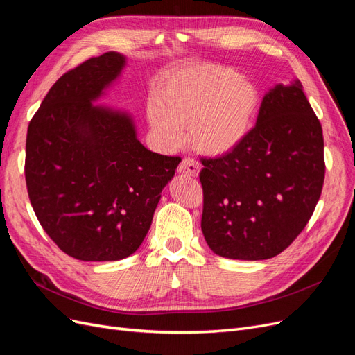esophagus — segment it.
Masks as SVG:
<instances>
[{
	"mask_svg": "<svg viewBox=\"0 0 355 355\" xmlns=\"http://www.w3.org/2000/svg\"><path fill=\"white\" fill-rule=\"evenodd\" d=\"M179 171L180 173L184 175H188V176H192V178H197L198 173H200V164L197 163V161L191 159V158H185L182 163L179 164Z\"/></svg>",
	"mask_w": 355,
	"mask_h": 355,
	"instance_id": "1",
	"label": "esophagus"
}]
</instances>
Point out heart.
Here are the masks:
<instances>
[{"label":"heart","instance_id":"b5f03b06","mask_svg":"<svg viewBox=\"0 0 355 355\" xmlns=\"http://www.w3.org/2000/svg\"><path fill=\"white\" fill-rule=\"evenodd\" d=\"M259 103V92L237 71L204 63L168 78L148 116L164 146H179L188 130L200 154L222 157L250 135Z\"/></svg>","mask_w":355,"mask_h":355}]
</instances>
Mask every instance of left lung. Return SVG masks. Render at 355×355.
<instances>
[{"instance_id": "8db88e82", "label": "left lung", "mask_w": 355, "mask_h": 355, "mask_svg": "<svg viewBox=\"0 0 355 355\" xmlns=\"http://www.w3.org/2000/svg\"><path fill=\"white\" fill-rule=\"evenodd\" d=\"M201 163V231L211 252L263 261L287 249L313 216L326 170L323 130L300 81L275 84L245 141Z\"/></svg>"}]
</instances>
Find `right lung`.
Listing matches in <instances>:
<instances>
[{"label": "right lung", "mask_w": 355, "mask_h": 355, "mask_svg": "<svg viewBox=\"0 0 355 355\" xmlns=\"http://www.w3.org/2000/svg\"><path fill=\"white\" fill-rule=\"evenodd\" d=\"M124 67L125 56L110 51L63 73L28 127L31 204L49 237L80 261L133 254L180 163L139 142L130 114L93 103Z\"/></svg>", "instance_id": "right-lung-1"}]
</instances>
